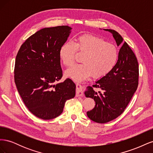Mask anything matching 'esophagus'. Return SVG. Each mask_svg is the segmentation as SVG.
<instances>
[{"label": "esophagus", "mask_w": 153, "mask_h": 153, "mask_svg": "<svg viewBox=\"0 0 153 153\" xmlns=\"http://www.w3.org/2000/svg\"><path fill=\"white\" fill-rule=\"evenodd\" d=\"M76 96H83V91H82V87L79 84V83H76Z\"/></svg>", "instance_id": "34e87169"}]
</instances>
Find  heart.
<instances>
[{
    "mask_svg": "<svg viewBox=\"0 0 153 153\" xmlns=\"http://www.w3.org/2000/svg\"><path fill=\"white\" fill-rule=\"evenodd\" d=\"M76 51L84 54L82 64H75L66 71L68 76L75 80H84L91 75L94 78L103 77L112 70L119 57L116 46L98 37L86 34L60 48L59 57L64 65L71 66L74 63Z\"/></svg>",
    "mask_w": 153,
    "mask_h": 153,
    "instance_id": "b5f03b06",
    "label": "heart"
}]
</instances>
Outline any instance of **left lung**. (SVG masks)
Listing matches in <instances>:
<instances>
[{"label": "left lung", "instance_id": "obj_1", "mask_svg": "<svg viewBox=\"0 0 153 153\" xmlns=\"http://www.w3.org/2000/svg\"><path fill=\"white\" fill-rule=\"evenodd\" d=\"M112 33L117 46L123 44L115 66L107 75L96 81L85 91L87 98L94 99V108L87 115L92 121L106 123L116 119L126 108L138 85V64L129 45L117 32L103 29ZM95 88L100 91L97 92Z\"/></svg>", "mask_w": 153, "mask_h": 153}]
</instances>
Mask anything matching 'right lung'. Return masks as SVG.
Segmentation results:
<instances>
[{
  "label": "right lung",
  "instance_id": "add662e5",
  "mask_svg": "<svg viewBox=\"0 0 153 153\" xmlns=\"http://www.w3.org/2000/svg\"><path fill=\"white\" fill-rule=\"evenodd\" d=\"M71 29L68 25L41 29L26 39L16 55V86L27 108L38 118L58 117L66 101L75 96L71 79L57 83L62 76L59 49Z\"/></svg>",
  "mask_w": 153,
  "mask_h": 153
}]
</instances>
